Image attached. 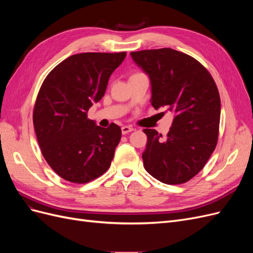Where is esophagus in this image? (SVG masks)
<instances>
[{
    "instance_id": "34e87169",
    "label": "esophagus",
    "mask_w": 253,
    "mask_h": 253,
    "mask_svg": "<svg viewBox=\"0 0 253 253\" xmlns=\"http://www.w3.org/2000/svg\"><path fill=\"white\" fill-rule=\"evenodd\" d=\"M132 131H134V128L132 126H125L121 127V132H122V134H124V135H126V134H127L129 132H132Z\"/></svg>"
}]
</instances>
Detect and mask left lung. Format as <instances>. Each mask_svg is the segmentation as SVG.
Listing matches in <instances>:
<instances>
[{
  "instance_id": "1",
  "label": "left lung",
  "mask_w": 253,
  "mask_h": 253,
  "mask_svg": "<svg viewBox=\"0 0 253 253\" xmlns=\"http://www.w3.org/2000/svg\"><path fill=\"white\" fill-rule=\"evenodd\" d=\"M131 57L149 75L153 108L174 114L166 139L156 129H143L148 137L144 169L167 185L187 182L203 170L217 144L216 84L196 59L172 48L132 51Z\"/></svg>"
}]
</instances>
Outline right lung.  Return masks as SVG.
Returning a JSON list of instances; mask_svg holds the SVG:
<instances>
[{
  "mask_svg": "<svg viewBox=\"0 0 253 253\" xmlns=\"http://www.w3.org/2000/svg\"><path fill=\"white\" fill-rule=\"evenodd\" d=\"M122 52H83L68 57L46 76L34 108V126L43 157L60 177L86 183L109 170L121 128L87 118L101 100Z\"/></svg>",
  "mask_w": 253,
  "mask_h": 253,
  "instance_id": "obj_1",
  "label": "right lung"
}]
</instances>
